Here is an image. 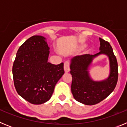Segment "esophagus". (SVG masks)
Here are the masks:
<instances>
[{"instance_id": "obj_1", "label": "esophagus", "mask_w": 127, "mask_h": 127, "mask_svg": "<svg viewBox=\"0 0 127 127\" xmlns=\"http://www.w3.org/2000/svg\"><path fill=\"white\" fill-rule=\"evenodd\" d=\"M64 70L65 72H69L70 70V62L69 61H65L64 62Z\"/></svg>"}]
</instances>
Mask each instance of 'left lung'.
Instances as JSON below:
<instances>
[{
	"label": "left lung",
	"instance_id": "1",
	"mask_svg": "<svg viewBox=\"0 0 127 127\" xmlns=\"http://www.w3.org/2000/svg\"><path fill=\"white\" fill-rule=\"evenodd\" d=\"M100 51L95 55L85 54L71 59L70 69L72 77L71 92L77 101L85 105H95L102 101L114 90L118 78V62L111 46L107 41L99 38ZM104 54L109 58L110 75L107 79L94 81L89 76L88 69L93 60Z\"/></svg>",
	"mask_w": 127,
	"mask_h": 127
}]
</instances>
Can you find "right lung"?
Listing matches in <instances>:
<instances>
[{
	"label": "right lung",
	"mask_w": 127,
	"mask_h": 127,
	"mask_svg": "<svg viewBox=\"0 0 127 127\" xmlns=\"http://www.w3.org/2000/svg\"><path fill=\"white\" fill-rule=\"evenodd\" d=\"M41 35H33L19 48L13 66L18 94L33 104H42L52 96L55 86L64 74V63L48 62L50 47Z\"/></svg>",
	"instance_id": "1"
}]
</instances>
